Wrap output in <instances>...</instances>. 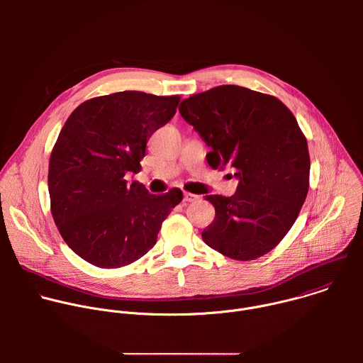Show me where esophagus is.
<instances>
[{"mask_svg": "<svg viewBox=\"0 0 363 363\" xmlns=\"http://www.w3.org/2000/svg\"><path fill=\"white\" fill-rule=\"evenodd\" d=\"M196 199H199V195H196V194H192V192L184 194V201H186V202H194Z\"/></svg>", "mask_w": 363, "mask_h": 363, "instance_id": "obj_1", "label": "esophagus"}]
</instances>
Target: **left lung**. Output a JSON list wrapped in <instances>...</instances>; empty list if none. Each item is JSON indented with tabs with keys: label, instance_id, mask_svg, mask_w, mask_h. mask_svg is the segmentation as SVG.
<instances>
[{
	"label": "left lung",
	"instance_id": "1",
	"mask_svg": "<svg viewBox=\"0 0 363 363\" xmlns=\"http://www.w3.org/2000/svg\"><path fill=\"white\" fill-rule=\"evenodd\" d=\"M181 116L211 146L214 169L235 171L234 195H206L216 208L202 240L233 260L272 251L293 227L308 191L310 157L294 115L277 97L225 84L192 94Z\"/></svg>",
	"mask_w": 363,
	"mask_h": 363
}]
</instances>
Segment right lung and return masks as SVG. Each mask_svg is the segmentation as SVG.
<instances>
[{
    "instance_id": "add662e5",
    "label": "right lung",
    "mask_w": 363,
    "mask_h": 363,
    "mask_svg": "<svg viewBox=\"0 0 363 363\" xmlns=\"http://www.w3.org/2000/svg\"><path fill=\"white\" fill-rule=\"evenodd\" d=\"M179 96L126 90L79 105L48 162L50 210L66 244L87 263L119 269L157 244L184 195H153L128 174L140 171L146 142L177 113Z\"/></svg>"
}]
</instances>
